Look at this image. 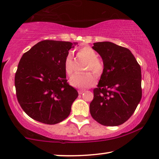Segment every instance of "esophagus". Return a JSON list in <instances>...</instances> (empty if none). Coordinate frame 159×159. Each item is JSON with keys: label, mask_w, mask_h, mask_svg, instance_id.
Returning <instances> with one entry per match:
<instances>
[{"label": "esophagus", "mask_w": 159, "mask_h": 159, "mask_svg": "<svg viewBox=\"0 0 159 159\" xmlns=\"http://www.w3.org/2000/svg\"><path fill=\"white\" fill-rule=\"evenodd\" d=\"M84 90H79V91H78V93H79V94L81 95L83 93H84Z\"/></svg>", "instance_id": "1"}]
</instances>
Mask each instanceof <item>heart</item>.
I'll use <instances>...</instances> for the list:
<instances>
[{
	"label": "heart",
	"instance_id": "1",
	"mask_svg": "<svg viewBox=\"0 0 159 159\" xmlns=\"http://www.w3.org/2000/svg\"><path fill=\"white\" fill-rule=\"evenodd\" d=\"M79 55L88 61L85 70L91 71L96 76H100L103 73L104 65L103 61L98 58L96 52L91 47L84 46L79 48ZM63 66L66 74L68 75H71L73 72V59L71 52H69L66 56ZM69 82L73 87L86 89L93 86L96 82V78L91 72L78 73L70 77Z\"/></svg>",
	"mask_w": 159,
	"mask_h": 159
}]
</instances>
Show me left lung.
<instances>
[{
	"label": "left lung",
	"mask_w": 159,
	"mask_h": 159,
	"mask_svg": "<svg viewBox=\"0 0 159 159\" xmlns=\"http://www.w3.org/2000/svg\"><path fill=\"white\" fill-rule=\"evenodd\" d=\"M93 48L102 58L104 68L93 89L90 113L100 124L116 126L131 116L140 102L141 66L129 49L113 43H94Z\"/></svg>",
	"instance_id": "8db88e82"
}]
</instances>
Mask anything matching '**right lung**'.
I'll use <instances>...</instances> for the list:
<instances>
[{"label":"right lung","instance_id":"add662e5","mask_svg":"<svg viewBox=\"0 0 159 159\" xmlns=\"http://www.w3.org/2000/svg\"><path fill=\"white\" fill-rule=\"evenodd\" d=\"M75 44L45 40L23 54L15 75L16 96L25 113L45 124H58L79 96L66 80L64 61Z\"/></svg>","mask_w":159,"mask_h":159}]
</instances>
